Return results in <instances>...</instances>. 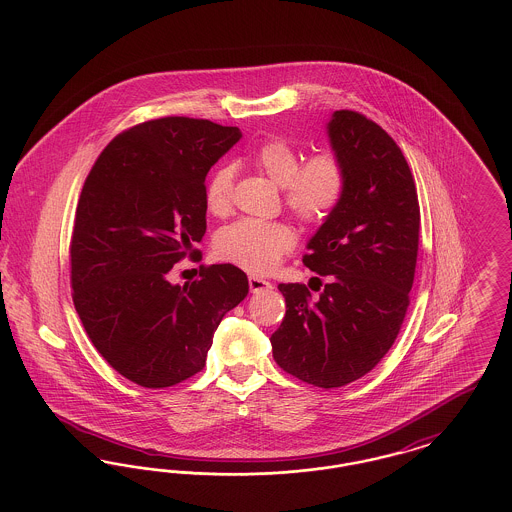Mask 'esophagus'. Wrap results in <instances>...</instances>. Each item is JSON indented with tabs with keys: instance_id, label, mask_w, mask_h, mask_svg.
Returning <instances> with one entry per match:
<instances>
[{
	"instance_id": "1",
	"label": "esophagus",
	"mask_w": 512,
	"mask_h": 512,
	"mask_svg": "<svg viewBox=\"0 0 512 512\" xmlns=\"http://www.w3.org/2000/svg\"><path fill=\"white\" fill-rule=\"evenodd\" d=\"M272 288V284L268 280H263L259 276H249V290L251 293L267 292Z\"/></svg>"
}]
</instances>
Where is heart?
I'll list each match as a JSON object with an SVG mask.
<instances>
[{"label":"heart","mask_w":512,"mask_h":512,"mask_svg":"<svg viewBox=\"0 0 512 512\" xmlns=\"http://www.w3.org/2000/svg\"><path fill=\"white\" fill-rule=\"evenodd\" d=\"M303 153L286 140H268L251 155V163L284 188L286 207L305 224L328 219L345 194V167L340 157L322 151L303 161ZM234 169L222 165L211 174L205 186V205L211 213L222 215L230 207ZM292 228L284 222L242 219L222 228L217 236L220 259L249 272H268L292 251Z\"/></svg>","instance_id":"heart-1"}]
</instances>
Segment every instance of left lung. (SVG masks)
<instances>
[{
  "mask_svg": "<svg viewBox=\"0 0 512 512\" xmlns=\"http://www.w3.org/2000/svg\"><path fill=\"white\" fill-rule=\"evenodd\" d=\"M326 128L345 167V194L303 257L326 284L317 278V299L305 284L278 286L286 317L270 343L280 368L330 390L370 372L399 334L413 288L420 207L411 169L382 126L341 109Z\"/></svg>",
  "mask_w": 512,
  "mask_h": 512,
  "instance_id": "8db88e82",
  "label": "left lung"
}]
</instances>
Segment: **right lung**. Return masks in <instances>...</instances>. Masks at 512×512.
<instances>
[{"instance_id": "add662e5", "label": "right lung", "mask_w": 512, "mask_h": 512, "mask_svg": "<svg viewBox=\"0 0 512 512\" xmlns=\"http://www.w3.org/2000/svg\"><path fill=\"white\" fill-rule=\"evenodd\" d=\"M242 138L236 126L165 117L119 134L76 207L71 284L101 357L130 382L169 388L197 374L222 317L249 292L244 270L201 267L182 288L167 274L207 230L205 176Z\"/></svg>"}]
</instances>
